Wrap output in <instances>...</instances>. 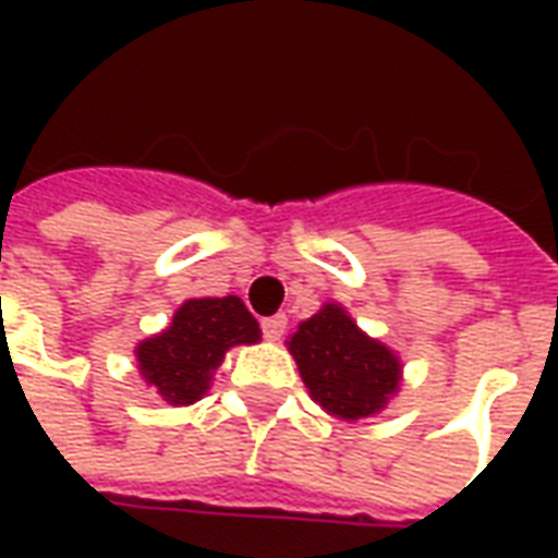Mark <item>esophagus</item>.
I'll return each instance as SVG.
<instances>
[{"label":"esophagus","mask_w":558,"mask_h":558,"mask_svg":"<svg viewBox=\"0 0 558 558\" xmlns=\"http://www.w3.org/2000/svg\"><path fill=\"white\" fill-rule=\"evenodd\" d=\"M283 331H287V316L283 314L266 316V319H263V335H266V340H280L283 338Z\"/></svg>","instance_id":"esophagus-1"}]
</instances>
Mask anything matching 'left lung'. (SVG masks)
<instances>
[{
	"label": "left lung",
	"mask_w": 558,
	"mask_h": 558,
	"mask_svg": "<svg viewBox=\"0 0 558 558\" xmlns=\"http://www.w3.org/2000/svg\"><path fill=\"white\" fill-rule=\"evenodd\" d=\"M287 350L311 398L338 421L383 412L403 383V362L383 340L364 335L350 311L326 302L295 328Z\"/></svg>",
	"instance_id": "left-lung-1"
}]
</instances>
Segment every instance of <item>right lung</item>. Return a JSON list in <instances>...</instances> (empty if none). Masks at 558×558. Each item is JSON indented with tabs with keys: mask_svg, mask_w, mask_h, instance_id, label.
<instances>
[{
	"mask_svg": "<svg viewBox=\"0 0 558 558\" xmlns=\"http://www.w3.org/2000/svg\"><path fill=\"white\" fill-rule=\"evenodd\" d=\"M259 335V323L239 295L187 299L170 326L134 347L137 371L167 403L191 407L211 388L223 355L232 347L256 343Z\"/></svg>",
	"mask_w": 558,
	"mask_h": 558,
	"instance_id": "add662e5",
	"label": "right lung"
}]
</instances>
